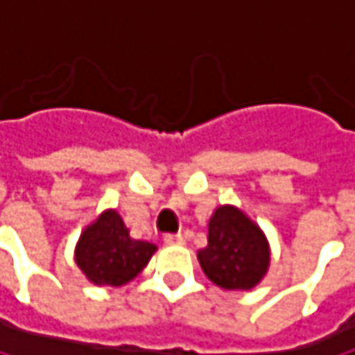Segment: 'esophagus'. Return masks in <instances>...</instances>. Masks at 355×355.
<instances>
[{
  "label": "esophagus",
  "instance_id": "1",
  "mask_svg": "<svg viewBox=\"0 0 355 355\" xmlns=\"http://www.w3.org/2000/svg\"><path fill=\"white\" fill-rule=\"evenodd\" d=\"M164 243L166 245H182L184 239H182V234H164Z\"/></svg>",
  "mask_w": 355,
  "mask_h": 355
}]
</instances>
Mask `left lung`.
<instances>
[{"instance_id":"1","label":"left lung","mask_w":355,"mask_h":355,"mask_svg":"<svg viewBox=\"0 0 355 355\" xmlns=\"http://www.w3.org/2000/svg\"><path fill=\"white\" fill-rule=\"evenodd\" d=\"M203 273L224 290H250L269 267V245L247 216L222 205L207 226V247L197 252Z\"/></svg>"}]
</instances>
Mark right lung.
I'll use <instances>...</instances> for the list:
<instances>
[{"label":"right lung","instance_id":"obj_1","mask_svg":"<svg viewBox=\"0 0 355 355\" xmlns=\"http://www.w3.org/2000/svg\"><path fill=\"white\" fill-rule=\"evenodd\" d=\"M154 250L156 245L131 239L121 216L108 209L80 236L76 263L92 284L116 288L131 282Z\"/></svg>","mask_w":355,"mask_h":355}]
</instances>
